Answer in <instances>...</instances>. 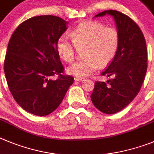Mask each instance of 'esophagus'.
I'll return each instance as SVG.
<instances>
[{
	"mask_svg": "<svg viewBox=\"0 0 154 154\" xmlns=\"http://www.w3.org/2000/svg\"><path fill=\"white\" fill-rule=\"evenodd\" d=\"M74 80L75 81H82V80H84V79L82 78V77H75Z\"/></svg>",
	"mask_w": 154,
	"mask_h": 154,
	"instance_id": "obj_1",
	"label": "esophagus"
}]
</instances>
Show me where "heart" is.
<instances>
[{
    "label": "heart",
    "instance_id": "obj_1",
    "mask_svg": "<svg viewBox=\"0 0 154 154\" xmlns=\"http://www.w3.org/2000/svg\"><path fill=\"white\" fill-rule=\"evenodd\" d=\"M73 42L66 36L57 41L58 54L70 63L75 59L77 49L84 50V60L75 62L67 69L68 74L84 77L92 74L98 66L105 67L113 60L120 45V34L114 27H106L96 21L80 23L71 30Z\"/></svg>",
    "mask_w": 154,
    "mask_h": 154
}]
</instances>
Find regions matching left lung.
<instances>
[{"label":"left lung","instance_id":"8db88e82","mask_svg":"<svg viewBox=\"0 0 154 154\" xmlns=\"http://www.w3.org/2000/svg\"><path fill=\"white\" fill-rule=\"evenodd\" d=\"M110 15L120 34L117 54L101 75L110 77L107 84L97 81L91 98L100 111L113 114L132 102L141 88L147 70L146 41L138 25L117 11H104L95 17Z\"/></svg>","mask_w":154,"mask_h":154}]
</instances>
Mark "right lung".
Returning a JSON list of instances; mask_svg holds the SVG:
<instances>
[{
	"label": "right lung",
	"instance_id": "add662e5",
	"mask_svg": "<svg viewBox=\"0 0 154 154\" xmlns=\"http://www.w3.org/2000/svg\"><path fill=\"white\" fill-rule=\"evenodd\" d=\"M67 23L52 15L34 17L20 23L10 39L5 77L12 96L28 113L42 117L54 111L74 82L73 77L61 74L56 48ZM54 75L57 80L52 79Z\"/></svg>",
	"mask_w": 154,
	"mask_h": 154
}]
</instances>
